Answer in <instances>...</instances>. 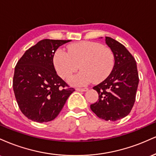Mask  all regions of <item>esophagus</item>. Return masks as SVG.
Masks as SVG:
<instances>
[{
    "label": "esophagus",
    "instance_id": "obj_1",
    "mask_svg": "<svg viewBox=\"0 0 156 156\" xmlns=\"http://www.w3.org/2000/svg\"><path fill=\"white\" fill-rule=\"evenodd\" d=\"M76 90L78 91V92H86V91L88 90V89L87 88H77Z\"/></svg>",
    "mask_w": 156,
    "mask_h": 156
}]
</instances>
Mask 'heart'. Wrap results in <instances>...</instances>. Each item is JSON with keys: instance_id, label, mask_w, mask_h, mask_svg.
<instances>
[{"instance_id": "heart-1", "label": "heart", "mask_w": 156, "mask_h": 156, "mask_svg": "<svg viewBox=\"0 0 156 156\" xmlns=\"http://www.w3.org/2000/svg\"><path fill=\"white\" fill-rule=\"evenodd\" d=\"M55 70L67 79L78 69L81 71L69 80L72 85L83 87L91 82L101 83L112 73L114 56L112 50L101 43L82 41L67 46V51L57 49L53 58Z\"/></svg>"}]
</instances>
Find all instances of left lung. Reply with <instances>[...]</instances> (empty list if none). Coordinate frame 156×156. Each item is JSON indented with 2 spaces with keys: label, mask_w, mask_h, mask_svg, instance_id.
<instances>
[{
  "label": "left lung",
  "mask_w": 156,
  "mask_h": 156,
  "mask_svg": "<svg viewBox=\"0 0 156 156\" xmlns=\"http://www.w3.org/2000/svg\"><path fill=\"white\" fill-rule=\"evenodd\" d=\"M105 43L114 53V68L106 79L93 87L99 99L90 108L101 119L117 121L128 115L133 108L139 74L135 58L123 44L108 37Z\"/></svg>",
  "instance_id": "left-lung-1"
}]
</instances>
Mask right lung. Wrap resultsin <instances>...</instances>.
<instances>
[{
    "mask_svg": "<svg viewBox=\"0 0 156 156\" xmlns=\"http://www.w3.org/2000/svg\"><path fill=\"white\" fill-rule=\"evenodd\" d=\"M71 40L42 39L25 52L17 62L13 89L20 111L37 122L53 120L75 89L57 75L55 51Z\"/></svg>",
    "mask_w": 156,
    "mask_h": 156,
    "instance_id": "1",
    "label": "right lung"
}]
</instances>
